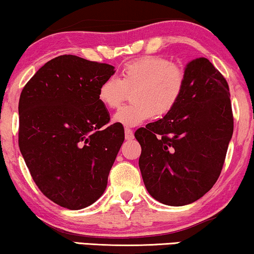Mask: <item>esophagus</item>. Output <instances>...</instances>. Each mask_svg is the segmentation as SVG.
I'll list each match as a JSON object with an SVG mask.
<instances>
[{"label":"esophagus","instance_id":"34e87169","mask_svg":"<svg viewBox=\"0 0 254 254\" xmlns=\"http://www.w3.org/2000/svg\"><path fill=\"white\" fill-rule=\"evenodd\" d=\"M125 137H126V140H133L134 138L133 129H130V128H128V127L125 128Z\"/></svg>","mask_w":254,"mask_h":254}]
</instances>
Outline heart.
Masks as SVG:
<instances>
[{"label": "heart", "instance_id": "1", "mask_svg": "<svg viewBox=\"0 0 254 254\" xmlns=\"http://www.w3.org/2000/svg\"><path fill=\"white\" fill-rule=\"evenodd\" d=\"M121 78L110 77L99 85L98 98L107 109H118L134 90L129 105L118 111L114 120L124 126H137L156 114L165 116L182 99L186 72L169 59L148 55L127 62Z\"/></svg>", "mask_w": 254, "mask_h": 254}]
</instances>
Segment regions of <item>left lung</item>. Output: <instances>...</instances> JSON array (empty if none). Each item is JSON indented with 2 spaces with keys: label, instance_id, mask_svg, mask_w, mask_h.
Wrapping results in <instances>:
<instances>
[{
  "label": "left lung",
  "instance_id": "1",
  "mask_svg": "<svg viewBox=\"0 0 254 254\" xmlns=\"http://www.w3.org/2000/svg\"><path fill=\"white\" fill-rule=\"evenodd\" d=\"M182 99L163 119L135 131L149 194L169 206L203 196L217 182L234 133L230 91L206 58L186 65Z\"/></svg>",
  "mask_w": 254,
  "mask_h": 254
}]
</instances>
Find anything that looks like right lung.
Returning a JSON list of instances; mask_svg holds the SVG:
<instances>
[{"label": "right lung", "mask_w": 254, "mask_h": 254, "mask_svg": "<svg viewBox=\"0 0 254 254\" xmlns=\"http://www.w3.org/2000/svg\"><path fill=\"white\" fill-rule=\"evenodd\" d=\"M114 67L76 55L45 64L19 97L18 145L38 189L59 206L82 209L98 200L125 140L109 125L99 85Z\"/></svg>", "instance_id": "right-lung-1"}]
</instances>
